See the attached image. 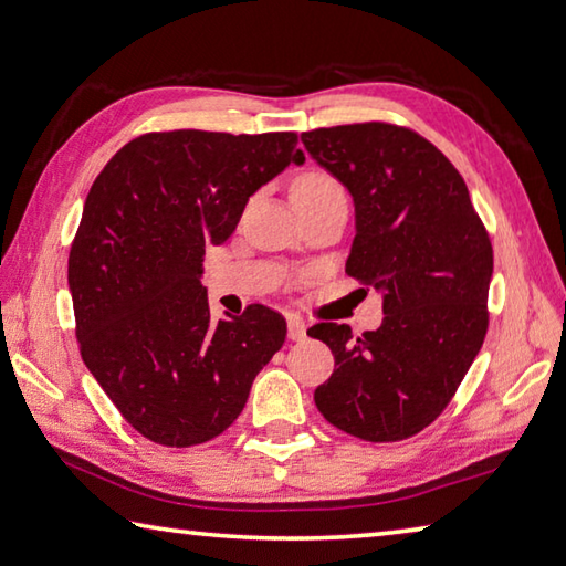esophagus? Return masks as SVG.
Instances as JSON below:
<instances>
[{"label": "esophagus", "mask_w": 566, "mask_h": 566, "mask_svg": "<svg viewBox=\"0 0 566 566\" xmlns=\"http://www.w3.org/2000/svg\"><path fill=\"white\" fill-rule=\"evenodd\" d=\"M286 334H290L292 342H302L306 337V324L296 317V314H292V317L286 319Z\"/></svg>", "instance_id": "1"}]
</instances>
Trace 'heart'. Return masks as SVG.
Returning a JSON list of instances; mask_svg holds the SVG:
<instances>
[{"label": "heart", "instance_id": "heart-1", "mask_svg": "<svg viewBox=\"0 0 566 566\" xmlns=\"http://www.w3.org/2000/svg\"><path fill=\"white\" fill-rule=\"evenodd\" d=\"M329 187H337V181L327 175H322V171H306V175H302L294 181V189H329Z\"/></svg>", "mask_w": 566, "mask_h": 566}]
</instances>
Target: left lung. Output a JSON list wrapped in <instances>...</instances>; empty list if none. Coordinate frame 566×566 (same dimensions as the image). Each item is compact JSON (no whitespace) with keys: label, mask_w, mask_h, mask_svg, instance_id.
Segmentation results:
<instances>
[{"label":"left lung","mask_w":566,"mask_h":566,"mask_svg":"<svg viewBox=\"0 0 566 566\" xmlns=\"http://www.w3.org/2000/svg\"><path fill=\"white\" fill-rule=\"evenodd\" d=\"M304 149L354 199L347 274L381 292L385 319L306 332L334 354L314 405L342 432L397 442L432 424L482 349L492 242L464 179L432 142L387 122L302 134Z\"/></svg>","instance_id":"left-lung-1"}]
</instances>
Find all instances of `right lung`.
I'll list each match as a JSON object with an SVG mask.
<instances>
[{
	"mask_svg": "<svg viewBox=\"0 0 566 566\" xmlns=\"http://www.w3.org/2000/svg\"><path fill=\"white\" fill-rule=\"evenodd\" d=\"M302 165L294 132H151L99 171L70 252L82 359L122 417L165 447L209 442L242 415L286 322L264 304L209 317L205 249L249 197Z\"/></svg>",
	"mask_w": 566,
	"mask_h": 566,
	"instance_id": "right-lung-1",
	"label": "right lung"
}]
</instances>
